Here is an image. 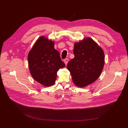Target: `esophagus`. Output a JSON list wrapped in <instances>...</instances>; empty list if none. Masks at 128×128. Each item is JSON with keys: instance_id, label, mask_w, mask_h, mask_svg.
Masks as SVG:
<instances>
[{"instance_id": "esophagus-1", "label": "esophagus", "mask_w": 128, "mask_h": 128, "mask_svg": "<svg viewBox=\"0 0 128 128\" xmlns=\"http://www.w3.org/2000/svg\"><path fill=\"white\" fill-rule=\"evenodd\" d=\"M68 62H69V59H68V58H66V59H64V63L66 64V66L67 65V64H68Z\"/></svg>"}]
</instances>
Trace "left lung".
Instances as JSON below:
<instances>
[{
    "mask_svg": "<svg viewBox=\"0 0 128 128\" xmlns=\"http://www.w3.org/2000/svg\"><path fill=\"white\" fill-rule=\"evenodd\" d=\"M74 54L75 57L68 62L67 68L75 85L84 88L94 82L101 74L104 52L93 40L86 37L75 43Z\"/></svg>",
    "mask_w": 128,
    "mask_h": 128,
    "instance_id": "left-lung-1",
    "label": "left lung"
}]
</instances>
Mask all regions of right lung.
I'll return each instance as SVG.
<instances>
[{
	"instance_id": "add662e5",
	"label": "right lung",
	"mask_w": 128,
	"mask_h": 128,
	"mask_svg": "<svg viewBox=\"0 0 128 128\" xmlns=\"http://www.w3.org/2000/svg\"><path fill=\"white\" fill-rule=\"evenodd\" d=\"M54 46L53 40L44 36H40L28 56L29 70L32 78L45 87L54 85L57 72L66 66Z\"/></svg>"
}]
</instances>
